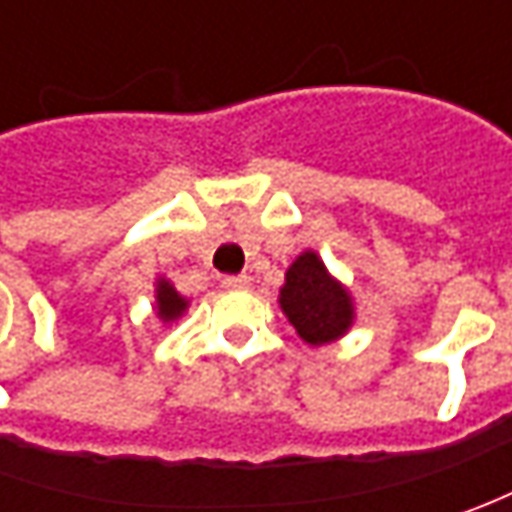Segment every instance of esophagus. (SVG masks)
Here are the masks:
<instances>
[{
	"label": "esophagus",
	"mask_w": 512,
	"mask_h": 512,
	"mask_svg": "<svg viewBox=\"0 0 512 512\" xmlns=\"http://www.w3.org/2000/svg\"><path fill=\"white\" fill-rule=\"evenodd\" d=\"M222 285L230 287V290H245V287L250 285V279H247L245 273H242V276H225V279H222Z\"/></svg>",
	"instance_id": "34e87169"
}]
</instances>
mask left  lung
<instances>
[{
  "instance_id": "left-lung-1",
  "label": "left lung",
  "mask_w": 512,
  "mask_h": 512,
  "mask_svg": "<svg viewBox=\"0 0 512 512\" xmlns=\"http://www.w3.org/2000/svg\"><path fill=\"white\" fill-rule=\"evenodd\" d=\"M279 305L287 322L313 347L342 339L356 319L350 290L327 273L325 262L313 250H305L287 267Z\"/></svg>"
}]
</instances>
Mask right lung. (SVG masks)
I'll return each mask as SVG.
<instances>
[{
  "instance_id": "add662e5",
  "label": "right lung",
  "mask_w": 512,
  "mask_h": 512,
  "mask_svg": "<svg viewBox=\"0 0 512 512\" xmlns=\"http://www.w3.org/2000/svg\"><path fill=\"white\" fill-rule=\"evenodd\" d=\"M187 310V299L170 285L168 279H159L156 282V316L168 325V322H176L182 313Z\"/></svg>"
}]
</instances>
